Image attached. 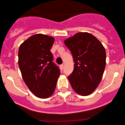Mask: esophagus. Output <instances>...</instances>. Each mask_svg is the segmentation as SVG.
Listing matches in <instances>:
<instances>
[{
	"mask_svg": "<svg viewBox=\"0 0 125 125\" xmlns=\"http://www.w3.org/2000/svg\"><path fill=\"white\" fill-rule=\"evenodd\" d=\"M60 67H61V69H63V68H64V64H62L60 65Z\"/></svg>",
	"mask_w": 125,
	"mask_h": 125,
	"instance_id": "34e87169",
	"label": "esophagus"
}]
</instances>
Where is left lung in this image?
I'll return each instance as SVG.
<instances>
[{
    "label": "left lung",
    "mask_w": 125,
    "mask_h": 125,
    "mask_svg": "<svg viewBox=\"0 0 125 125\" xmlns=\"http://www.w3.org/2000/svg\"><path fill=\"white\" fill-rule=\"evenodd\" d=\"M73 55L74 69L68 77L73 90L81 96L92 94L102 78L106 53L102 44L86 32L76 33L64 41Z\"/></svg>",
    "instance_id": "1"
}]
</instances>
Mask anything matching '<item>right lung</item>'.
I'll use <instances>...</instances> for the list:
<instances>
[{
	"label": "right lung",
	"instance_id": "add662e5",
	"mask_svg": "<svg viewBox=\"0 0 125 125\" xmlns=\"http://www.w3.org/2000/svg\"><path fill=\"white\" fill-rule=\"evenodd\" d=\"M54 42V37L36 34L21 44L18 50V65L23 79L40 98H47L54 94L60 75L52 62L50 49Z\"/></svg>",
	"mask_w": 125,
	"mask_h": 125
}]
</instances>
